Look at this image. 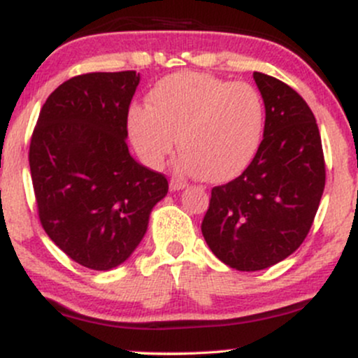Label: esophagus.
Returning <instances> with one entry per match:
<instances>
[{"mask_svg": "<svg viewBox=\"0 0 358 358\" xmlns=\"http://www.w3.org/2000/svg\"><path fill=\"white\" fill-rule=\"evenodd\" d=\"M187 187V183L182 182L180 178H171L170 180V188L171 190H182V188Z\"/></svg>", "mask_w": 358, "mask_h": 358, "instance_id": "1", "label": "esophagus"}]
</instances>
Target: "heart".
<instances>
[{"instance_id":"b5f03b06","label":"heart","mask_w":358,"mask_h":358,"mask_svg":"<svg viewBox=\"0 0 358 358\" xmlns=\"http://www.w3.org/2000/svg\"><path fill=\"white\" fill-rule=\"evenodd\" d=\"M264 101L248 82L199 72L171 73L129 110V136L146 165L159 168L178 139L176 168L207 182L239 175L256 155L264 131Z\"/></svg>"}]
</instances>
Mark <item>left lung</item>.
Segmentation results:
<instances>
[{"mask_svg": "<svg viewBox=\"0 0 358 358\" xmlns=\"http://www.w3.org/2000/svg\"><path fill=\"white\" fill-rule=\"evenodd\" d=\"M266 106L264 138L232 182L213 187L202 220L212 252L239 271H259L296 250L313 225L324 178L318 124L285 82L254 72Z\"/></svg>", "mask_w": 358, "mask_h": 358, "instance_id": "1", "label": "left lung"}]
</instances>
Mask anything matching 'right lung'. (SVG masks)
Returning <instances> with one entry per match:
<instances>
[{"instance_id": "add662e5", "label": "right lung", "mask_w": 358, "mask_h": 358, "mask_svg": "<svg viewBox=\"0 0 358 358\" xmlns=\"http://www.w3.org/2000/svg\"><path fill=\"white\" fill-rule=\"evenodd\" d=\"M138 84L134 71L65 80L45 101L30 139L40 224L89 269L124 262L145 236L151 208L168 192L166 176L139 165L126 143Z\"/></svg>"}]
</instances>
